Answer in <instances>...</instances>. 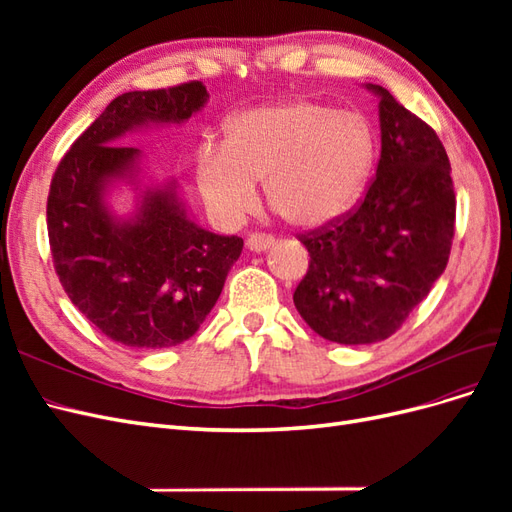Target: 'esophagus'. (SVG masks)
<instances>
[{"mask_svg":"<svg viewBox=\"0 0 512 512\" xmlns=\"http://www.w3.org/2000/svg\"><path fill=\"white\" fill-rule=\"evenodd\" d=\"M273 243H275V239L269 237V235H250V237H247V241H245V247L250 252L260 254V252L271 250Z\"/></svg>","mask_w":512,"mask_h":512,"instance_id":"1","label":"esophagus"}]
</instances>
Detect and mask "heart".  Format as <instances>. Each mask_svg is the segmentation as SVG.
<instances>
[{"mask_svg": "<svg viewBox=\"0 0 512 512\" xmlns=\"http://www.w3.org/2000/svg\"><path fill=\"white\" fill-rule=\"evenodd\" d=\"M376 164V134L356 111L312 100L254 108L228 123L224 147L205 143L194 179L220 224H239L267 181L273 209L301 230L331 226L356 207Z\"/></svg>", "mask_w": 512, "mask_h": 512, "instance_id": "1", "label": "heart"}]
</instances>
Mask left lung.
<instances>
[{"label": "left lung", "instance_id": "1", "mask_svg": "<svg viewBox=\"0 0 512 512\" xmlns=\"http://www.w3.org/2000/svg\"><path fill=\"white\" fill-rule=\"evenodd\" d=\"M380 162L348 218L303 235L309 269L294 307L344 346L391 337L444 273L455 235L451 162L438 134L380 85Z\"/></svg>", "mask_w": 512, "mask_h": 512}]
</instances>
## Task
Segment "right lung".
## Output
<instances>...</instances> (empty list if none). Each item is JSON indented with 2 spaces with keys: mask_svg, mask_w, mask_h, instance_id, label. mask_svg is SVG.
Wrapping results in <instances>:
<instances>
[{
  "mask_svg": "<svg viewBox=\"0 0 512 512\" xmlns=\"http://www.w3.org/2000/svg\"><path fill=\"white\" fill-rule=\"evenodd\" d=\"M207 100L198 81L121 94L55 170L46 203L55 271L76 309L117 344L158 350L190 339L241 256L243 239L200 228L179 183L149 179L143 151L119 145L181 126ZM123 187L135 192L128 214L112 200Z\"/></svg>",
  "mask_w": 512,
  "mask_h": 512,
  "instance_id": "obj_1",
  "label": "right lung"
}]
</instances>
